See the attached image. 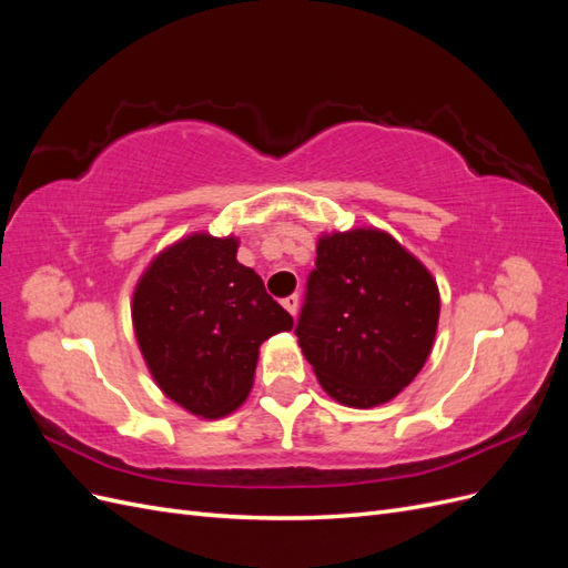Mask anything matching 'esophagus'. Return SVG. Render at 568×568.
I'll return each mask as SVG.
<instances>
[{"label": "esophagus", "instance_id": "1", "mask_svg": "<svg viewBox=\"0 0 568 568\" xmlns=\"http://www.w3.org/2000/svg\"><path fill=\"white\" fill-rule=\"evenodd\" d=\"M298 303H301L298 294H294V296H288V298H284V301H282V305L286 307V313H291V315H296V313H298Z\"/></svg>", "mask_w": 568, "mask_h": 568}]
</instances>
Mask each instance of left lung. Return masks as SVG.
I'll list each match as a JSON object with an SVG mask.
<instances>
[{
  "label": "left lung",
  "instance_id": "8db88e82",
  "mask_svg": "<svg viewBox=\"0 0 568 568\" xmlns=\"http://www.w3.org/2000/svg\"><path fill=\"white\" fill-rule=\"evenodd\" d=\"M438 315V284L419 257L384 230L355 227L317 239L296 336L326 395L369 409L415 382Z\"/></svg>",
  "mask_w": 568,
  "mask_h": 568
}]
</instances>
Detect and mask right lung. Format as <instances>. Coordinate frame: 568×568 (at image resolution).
<instances>
[{
	"label": "right lung",
	"mask_w": 568,
	"mask_h": 568,
	"mask_svg": "<svg viewBox=\"0 0 568 568\" xmlns=\"http://www.w3.org/2000/svg\"><path fill=\"white\" fill-rule=\"evenodd\" d=\"M239 239L194 232L165 246L132 294L136 346L165 398L220 419L253 388L263 341L294 317L236 261Z\"/></svg>",
	"instance_id": "1"
}]
</instances>
